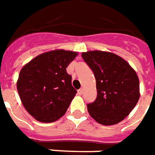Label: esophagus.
<instances>
[{
  "label": "esophagus",
  "mask_w": 155,
  "mask_h": 155,
  "mask_svg": "<svg viewBox=\"0 0 155 155\" xmlns=\"http://www.w3.org/2000/svg\"><path fill=\"white\" fill-rule=\"evenodd\" d=\"M83 93V88H80L79 90H78V95H82Z\"/></svg>",
  "instance_id": "obj_1"
}]
</instances>
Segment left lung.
<instances>
[{"label":"left lung","mask_w":155,"mask_h":155,"mask_svg":"<svg viewBox=\"0 0 155 155\" xmlns=\"http://www.w3.org/2000/svg\"><path fill=\"white\" fill-rule=\"evenodd\" d=\"M93 70L97 95L87 104L90 116L103 125L124 120L135 107L140 96L139 80L128 62L109 51H88L82 53Z\"/></svg>","instance_id":"obj_1"}]
</instances>
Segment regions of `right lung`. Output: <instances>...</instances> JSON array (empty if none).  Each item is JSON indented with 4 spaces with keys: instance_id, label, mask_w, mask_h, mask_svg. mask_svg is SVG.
Instances as JSON below:
<instances>
[{
    "instance_id": "1",
    "label": "right lung",
    "mask_w": 155,
    "mask_h": 155,
    "mask_svg": "<svg viewBox=\"0 0 155 155\" xmlns=\"http://www.w3.org/2000/svg\"><path fill=\"white\" fill-rule=\"evenodd\" d=\"M77 51L57 49L38 55L20 71L16 87L26 110L37 121L52 123L65 114L77 91L67 72Z\"/></svg>"
}]
</instances>
